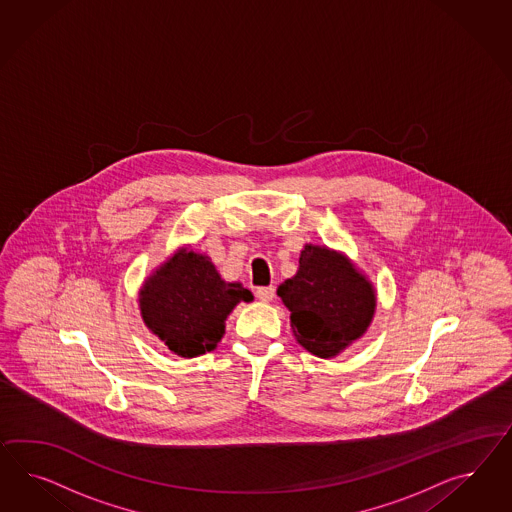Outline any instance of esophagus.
<instances>
[{"label": "esophagus", "instance_id": "34e87169", "mask_svg": "<svg viewBox=\"0 0 512 512\" xmlns=\"http://www.w3.org/2000/svg\"><path fill=\"white\" fill-rule=\"evenodd\" d=\"M255 295L259 300H263V302H270V300H274V296H276V289L270 285V287H259L257 291H255Z\"/></svg>", "mask_w": 512, "mask_h": 512}]
</instances>
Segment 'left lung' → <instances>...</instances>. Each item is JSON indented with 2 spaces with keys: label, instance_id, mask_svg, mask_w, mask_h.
<instances>
[{
  "label": "left lung",
  "instance_id": "8db88e82",
  "mask_svg": "<svg viewBox=\"0 0 512 512\" xmlns=\"http://www.w3.org/2000/svg\"><path fill=\"white\" fill-rule=\"evenodd\" d=\"M291 311L295 340L319 358H334L360 340L377 310V291L343 251L306 244L293 278L278 287Z\"/></svg>",
  "mask_w": 512,
  "mask_h": 512
}]
</instances>
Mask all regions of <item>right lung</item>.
I'll return each mask as SVG.
<instances>
[{"mask_svg": "<svg viewBox=\"0 0 512 512\" xmlns=\"http://www.w3.org/2000/svg\"><path fill=\"white\" fill-rule=\"evenodd\" d=\"M253 295L238 281H225L206 253L178 248L139 289L140 317L157 340L182 358L214 351L225 321Z\"/></svg>", "mask_w": 512, "mask_h": 512, "instance_id": "right-lung-1", "label": "right lung"}]
</instances>
